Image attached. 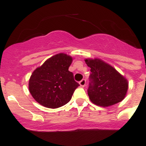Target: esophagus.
<instances>
[{"mask_svg":"<svg viewBox=\"0 0 146 146\" xmlns=\"http://www.w3.org/2000/svg\"><path fill=\"white\" fill-rule=\"evenodd\" d=\"M79 84H80V86H82V87L85 86V85H86V80H85V79H82V81L79 82Z\"/></svg>","mask_w":146,"mask_h":146,"instance_id":"esophagus-1","label":"esophagus"}]
</instances>
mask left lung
<instances>
[{
    "mask_svg": "<svg viewBox=\"0 0 146 146\" xmlns=\"http://www.w3.org/2000/svg\"><path fill=\"white\" fill-rule=\"evenodd\" d=\"M90 67L88 95L97 106L107 107L121 102L128 89V82L111 65L98 58L85 59Z\"/></svg>",
    "mask_w": 146,
    "mask_h": 146,
    "instance_id": "left-lung-1",
    "label": "left lung"
}]
</instances>
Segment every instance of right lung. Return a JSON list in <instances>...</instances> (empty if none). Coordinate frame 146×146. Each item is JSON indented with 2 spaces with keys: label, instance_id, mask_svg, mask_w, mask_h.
<instances>
[{
  "label": "right lung",
  "instance_id": "obj_1",
  "mask_svg": "<svg viewBox=\"0 0 146 146\" xmlns=\"http://www.w3.org/2000/svg\"><path fill=\"white\" fill-rule=\"evenodd\" d=\"M73 58L59 53L47 59L33 71L29 79V91L33 99L44 107L57 109L68 103L79 86L69 67Z\"/></svg>",
  "mask_w": 146,
  "mask_h": 146
}]
</instances>
